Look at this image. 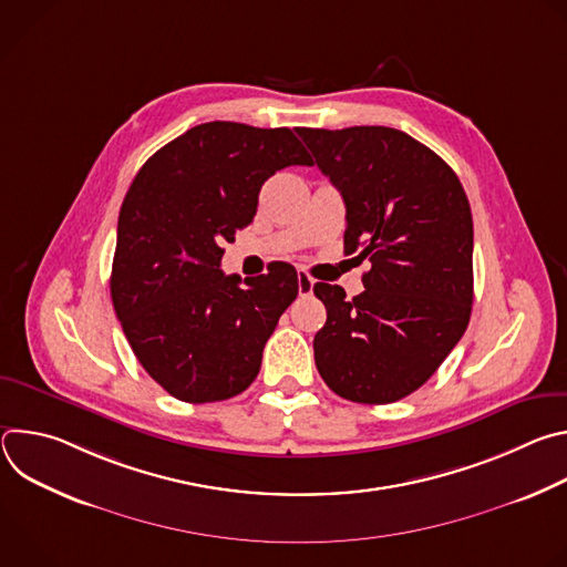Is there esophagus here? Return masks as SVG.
<instances>
[{
  "label": "esophagus",
  "mask_w": 567,
  "mask_h": 567,
  "mask_svg": "<svg viewBox=\"0 0 567 567\" xmlns=\"http://www.w3.org/2000/svg\"><path fill=\"white\" fill-rule=\"evenodd\" d=\"M313 289V278L307 271H298V293L309 296Z\"/></svg>",
  "instance_id": "obj_1"
}]
</instances>
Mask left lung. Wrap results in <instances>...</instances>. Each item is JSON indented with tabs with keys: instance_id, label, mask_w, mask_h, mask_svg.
Instances as JSON below:
<instances>
[{
	"instance_id": "obj_1",
	"label": "left lung",
	"mask_w": 567,
	"mask_h": 567,
	"mask_svg": "<svg viewBox=\"0 0 567 567\" xmlns=\"http://www.w3.org/2000/svg\"><path fill=\"white\" fill-rule=\"evenodd\" d=\"M341 190L346 254L370 260L365 291L316 282L328 320L316 368L339 396L392 403L424 385L462 339L473 302V219L457 175L401 130L296 127Z\"/></svg>"
}]
</instances>
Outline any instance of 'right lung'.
Returning a JSON list of instances; mask_svg holds the SVG:
<instances>
[{
	"instance_id": "obj_1",
	"label": "right lung",
	"mask_w": 567,
	"mask_h": 567,
	"mask_svg": "<svg viewBox=\"0 0 567 567\" xmlns=\"http://www.w3.org/2000/svg\"><path fill=\"white\" fill-rule=\"evenodd\" d=\"M287 166H311L289 127L202 123L154 152L123 199L114 311L138 363L179 401L245 392L298 296L287 262L245 280L219 269L221 245L254 221L262 184Z\"/></svg>"
}]
</instances>
